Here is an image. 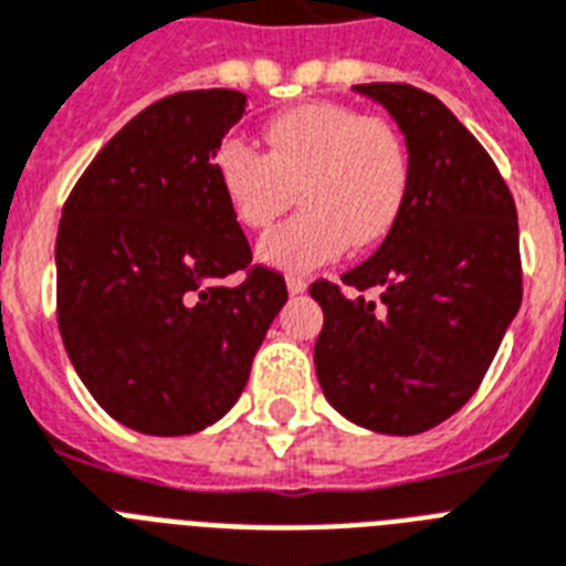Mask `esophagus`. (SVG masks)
<instances>
[{
  "label": "esophagus",
  "instance_id": "obj_1",
  "mask_svg": "<svg viewBox=\"0 0 566 566\" xmlns=\"http://www.w3.org/2000/svg\"><path fill=\"white\" fill-rule=\"evenodd\" d=\"M286 286H289V292H292V295H301V292H306V286H310V280L301 277V274H289Z\"/></svg>",
  "mask_w": 566,
  "mask_h": 566
}]
</instances>
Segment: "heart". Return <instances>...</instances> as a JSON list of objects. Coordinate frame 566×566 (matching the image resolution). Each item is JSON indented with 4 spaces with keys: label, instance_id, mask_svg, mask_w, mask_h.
Returning <instances> with one entry per match:
<instances>
[{
    "label": "heart",
    "instance_id": "obj_1",
    "mask_svg": "<svg viewBox=\"0 0 566 566\" xmlns=\"http://www.w3.org/2000/svg\"><path fill=\"white\" fill-rule=\"evenodd\" d=\"M262 137L265 155L245 137L221 139L212 151L221 196L242 228H269L297 189L304 210L262 237V262L310 271L347 245H379L397 228L411 192V151L397 125L312 102L277 113Z\"/></svg>",
    "mask_w": 566,
    "mask_h": 566
}]
</instances>
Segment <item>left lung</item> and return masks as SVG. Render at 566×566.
Returning a JSON list of instances; mask_svg holds the SVG:
<instances>
[{"label": "left lung", "mask_w": 566, "mask_h": 566, "mask_svg": "<svg viewBox=\"0 0 566 566\" xmlns=\"http://www.w3.org/2000/svg\"><path fill=\"white\" fill-rule=\"evenodd\" d=\"M386 107L411 151V192L377 254L315 280L324 310L315 370L347 420L418 436L479 388L523 301L517 207L479 139L411 84H356ZM377 287L370 302L361 291Z\"/></svg>", "instance_id": "left-lung-1"}]
</instances>
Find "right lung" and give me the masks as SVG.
I'll list each match as a JSON object with an SVG mask.
<instances>
[{
	"instance_id": "1",
	"label": "right lung",
	"mask_w": 566,
	"mask_h": 566,
	"mask_svg": "<svg viewBox=\"0 0 566 566\" xmlns=\"http://www.w3.org/2000/svg\"><path fill=\"white\" fill-rule=\"evenodd\" d=\"M239 90H187L137 113L93 157L57 228V327L81 382L146 436H189L237 403L286 280L251 262L212 151ZM237 270V287L219 279Z\"/></svg>"
}]
</instances>
